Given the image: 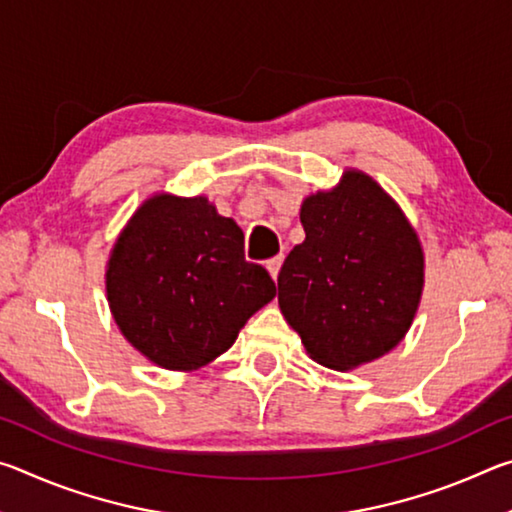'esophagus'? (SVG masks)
Returning a JSON list of instances; mask_svg holds the SVG:
<instances>
[{"instance_id":"34e87169","label":"esophagus","mask_w":512,"mask_h":512,"mask_svg":"<svg viewBox=\"0 0 512 512\" xmlns=\"http://www.w3.org/2000/svg\"><path fill=\"white\" fill-rule=\"evenodd\" d=\"M282 262H284V255H277V257H273V259H268V262H266V268H268V273H271V277H273V280H277V275H280V268H282Z\"/></svg>"}]
</instances>
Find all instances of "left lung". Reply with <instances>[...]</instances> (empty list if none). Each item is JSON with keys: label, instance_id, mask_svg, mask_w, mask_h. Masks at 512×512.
<instances>
[{"label": "left lung", "instance_id": "obj_1", "mask_svg": "<svg viewBox=\"0 0 512 512\" xmlns=\"http://www.w3.org/2000/svg\"><path fill=\"white\" fill-rule=\"evenodd\" d=\"M305 241L277 275V305L311 359L354 370L391 352L424 291V250L411 221L375 178L345 169L300 205Z\"/></svg>", "mask_w": 512, "mask_h": 512}]
</instances>
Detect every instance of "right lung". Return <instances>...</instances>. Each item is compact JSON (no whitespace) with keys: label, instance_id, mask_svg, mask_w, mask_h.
Returning <instances> with one entry per match:
<instances>
[{"label":"right lung","instance_id":"obj_1","mask_svg":"<svg viewBox=\"0 0 512 512\" xmlns=\"http://www.w3.org/2000/svg\"><path fill=\"white\" fill-rule=\"evenodd\" d=\"M119 332L158 368L194 372L237 341L275 298L266 268L244 259V232L207 196L155 192L119 232L106 264Z\"/></svg>","mask_w":512,"mask_h":512}]
</instances>
